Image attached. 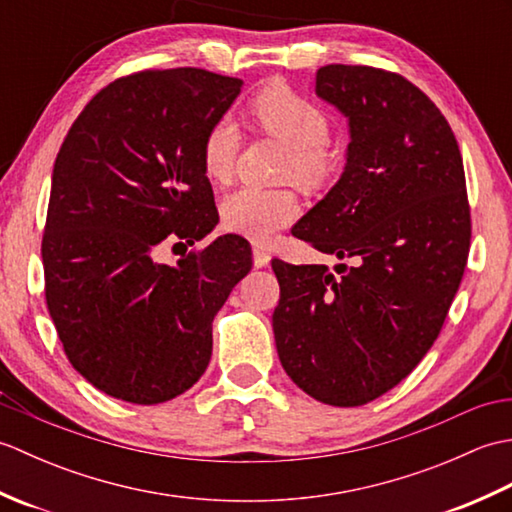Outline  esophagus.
Returning a JSON list of instances; mask_svg holds the SVG:
<instances>
[{
  "label": "esophagus",
  "mask_w": 512,
  "mask_h": 512,
  "mask_svg": "<svg viewBox=\"0 0 512 512\" xmlns=\"http://www.w3.org/2000/svg\"><path fill=\"white\" fill-rule=\"evenodd\" d=\"M253 264L255 268H266L270 264V253L262 246H253Z\"/></svg>",
  "instance_id": "1"
}]
</instances>
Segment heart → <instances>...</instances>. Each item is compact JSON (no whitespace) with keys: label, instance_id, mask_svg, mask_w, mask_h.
Listing matches in <instances>:
<instances>
[{"label":"heart","instance_id":"obj_1","mask_svg":"<svg viewBox=\"0 0 512 512\" xmlns=\"http://www.w3.org/2000/svg\"><path fill=\"white\" fill-rule=\"evenodd\" d=\"M250 116L273 136L290 147L284 178L301 189H323L334 176V156L328 149L330 118L317 103L288 88L270 83L250 103ZM239 151V129L222 118L209 127L202 140V169L213 182H228L235 171ZM222 222L237 235L253 242H268L281 228L295 222L299 204L292 191H266L244 187L222 202Z\"/></svg>","mask_w":512,"mask_h":512}]
</instances>
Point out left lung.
<instances>
[{
  "label": "left lung",
  "instance_id": "8db88e82",
  "mask_svg": "<svg viewBox=\"0 0 512 512\" xmlns=\"http://www.w3.org/2000/svg\"><path fill=\"white\" fill-rule=\"evenodd\" d=\"M317 94L347 116L339 182L292 235L354 259L292 266L273 259V332L286 374L325 405L358 407L396 387L438 339L471 246L458 140L405 76L332 63Z\"/></svg>",
  "mask_w": 512,
  "mask_h": 512
}]
</instances>
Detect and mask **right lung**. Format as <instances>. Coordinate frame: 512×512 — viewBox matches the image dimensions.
I'll return each mask as SVG.
<instances>
[{"label":"right lung","mask_w":512,"mask_h":512,"mask_svg":"<svg viewBox=\"0 0 512 512\" xmlns=\"http://www.w3.org/2000/svg\"><path fill=\"white\" fill-rule=\"evenodd\" d=\"M242 81L200 68L147 70L107 85L72 123L54 160L41 257L46 303L72 367L107 396L158 405L198 383L213 319L253 259L222 235L202 140ZM176 244V246H178Z\"/></svg>","instance_id":"right-lung-1"}]
</instances>
